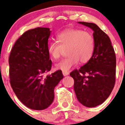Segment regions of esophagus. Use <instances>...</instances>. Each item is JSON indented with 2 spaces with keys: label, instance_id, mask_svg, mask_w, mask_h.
Instances as JSON below:
<instances>
[{
  "label": "esophagus",
  "instance_id": "esophagus-1",
  "mask_svg": "<svg viewBox=\"0 0 125 125\" xmlns=\"http://www.w3.org/2000/svg\"><path fill=\"white\" fill-rule=\"evenodd\" d=\"M62 73H63V75L64 76H66V75H68L69 74L68 72V71H63Z\"/></svg>",
  "mask_w": 125,
  "mask_h": 125
}]
</instances>
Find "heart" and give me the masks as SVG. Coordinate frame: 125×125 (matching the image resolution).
<instances>
[{"label":"heart","mask_w":125,"mask_h":125,"mask_svg":"<svg viewBox=\"0 0 125 125\" xmlns=\"http://www.w3.org/2000/svg\"><path fill=\"white\" fill-rule=\"evenodd\" d=\"M57 42H52L48 47L49 55L58 60L66 50L67 57L56 64V68L68 71L80 60L86 63L93 57L95 50V40L91 32L81 29H68L56 36Z\"/></svg>","instance_id":"b5f03b06"}]
</instances>
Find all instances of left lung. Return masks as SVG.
<instances>
[{"label":"left lung","mask_w":125,"mask_h":125,"mask_svg":"<svg viewBox=\"0 0 125 125\" xmlns=\"http://www.w3.org/2000/svg\"><path fill=\"white\" fill-rule=\"evenodd\" d=\"M94 31L95 50L91 59L70 75L74 79V89L80 103L95 107L103 103L114 87L116 57L110 39L95 23L79 22Z\"/></svg>","instance_id":"left-lung-1"}]
</instances>
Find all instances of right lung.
<instances>
[{
    "instance_id": "right-lung-1",
    "label": "right lung",
    "mask_w": 125,
    "mask_h": 125,
    "mask_svg": "<svg viewBox=\"0 0 125 125\" xmlns=\"http://www.w3.org/2000/svg\"><path fill=\"white\" fill-rule=\"evenodd\" d=\"M51 31L37 27L28 30L15 42L9 57L11 88L30 109L43 110L52 103L54 88L63 78L61 70L45 76L52 62L48 52Z\"/></svg>"
}]
</instances>
